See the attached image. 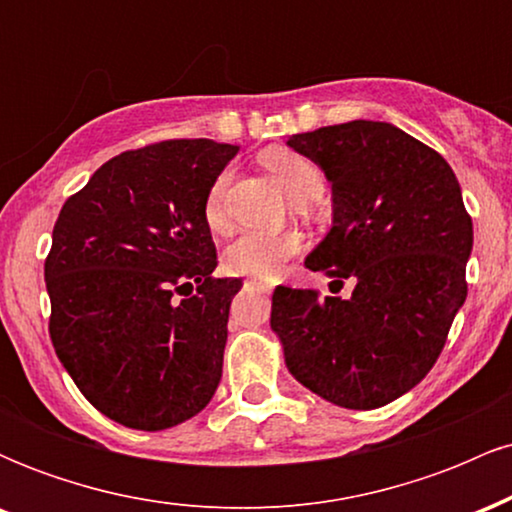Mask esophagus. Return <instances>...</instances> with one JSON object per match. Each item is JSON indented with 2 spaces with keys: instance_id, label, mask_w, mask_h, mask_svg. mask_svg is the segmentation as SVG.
I'll list each match as a JSON object with an SVG mask.
<instances>
[{
  "instance_id": "1",
  "label": "esophagus",
  "mask_w": 512,
  "mask_h": 512,
  "mask_svg": "<svg viewBox=\"0 0 512 512\" xmlns=\"http://www.w3.org/2000/svg\"><path fill=\"white\" fill-rule=\"evenodd\" d=\"M245 286H252V289H257V291H267L269 286L264 284V281H260V279H250V281H245Z\"/></svg>"
}]
</instances>
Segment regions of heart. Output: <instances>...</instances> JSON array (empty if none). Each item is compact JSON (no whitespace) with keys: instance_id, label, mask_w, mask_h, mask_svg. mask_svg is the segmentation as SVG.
<instances>
[{"instance_id":"heart-1","label":"heart","mask_w":512,"mask_h":512,"mask_svg":"<svg viewBox=\"0 0 512 512\" xmlns=\"http://www.w3.org/2000/svg\"><path fill=\"white\" fill-rule=\"evenodd\" d=\"M260 163L279 180V185L289 192L298 204H310L320 199L325 190L322 170L310 158H305L289 149H269L260 156ZM228 173H221L211 182L207 199H204V221L211 231L226 228V209H223V195H226ZM301 250V236L293 231L284 233H243L233 240L223 252V267L231 274L248 276H274L289 257Z\"/></svg>"}]
</instances>
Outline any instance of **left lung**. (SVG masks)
<instances>
[{
  "mask_svg": "<svg viewBox=\"0 0 512 512\" xmlns=\"http://www.w3.org/2000/svg\"><path fill=\"white\" fill-rule=\"evenodd\" d=\"M286 144L332 187V228L305 267L354 291L276 286L269 325L303 387L337 407L378 409L426 378L467 298L474 233L460 182L390 122L351 120Z\"/></svg>",
  "mask_w": 512,
  "mask_h": 512,
  "instance_id": "8db88e82",
  "label": "left lung"
}]
</instances>
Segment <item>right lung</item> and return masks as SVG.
Returning <instances> with one entry per match:
<instances>
[{
	"label": "right lung",
	"mask_w": 512,
	"mask_h": 512,
	"mask_svg": "<svg viewBox=\"0 0 512 512\" xmlns=\"http://www.w3.org/2000/svg\"><path fill=\"white\" fill-rule=\"evenodd\" d=\"M240 146L170 139L110 158L64 202L45 260L50 339L101 414L163 431L221 380L240 279H214L204 199Z\"/></svg>",
	"instance_id": "right-lung-1"
}]
</instances>
